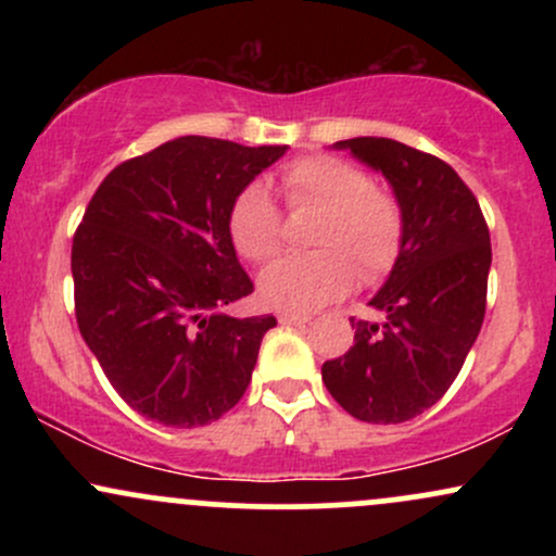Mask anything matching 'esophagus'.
Listing matches in <instances>:
<instances>
[{
    "label": "esophagus",
    "instance_id": "1",
    "mask_svg": "<svg viewBox=\"0 0 556 556\" xmlns=\"http://www.w3.org/2000/svg\"><path fill=\"white\" fill-rule=\"evenodd\" d=\"M311 316L308 314H295V311H282L279 314V324H308Z\"/></svg>",
    "mask_w": 556,
    "mask_h": 556
}]
</instances>
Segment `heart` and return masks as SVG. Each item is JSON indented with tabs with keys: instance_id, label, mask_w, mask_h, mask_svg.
Instances as JSON below:
<instances>
[{
	"instance_id": "b5f03b06",
	"label": "heart",
	"mask_w": 556,
	"mask_h": 556,
	"mask_svg": "<svg viewBox=\"0 0 556 556\" xmlns=\"http://www.w3.org/2000/svg\"><path fill=\"white\" fill-rule=\"evenodd\" d=\"M292 206H318L311 256L274 261L258 279L261 298L287 311H311L337 300L353 285L376 282L394 266L405 238L400 203L371 177L337 156H303L282 172ZM229 240L242 258L264 264L282 245V216L264 185H245L227 216Z\"/></svg>"
}]
</instances>
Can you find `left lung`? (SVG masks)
<instances>
[{
    "label": "left lung",
    "mask_w": 556,
    "mask_h": 556,
    "mask_svg": "<svg viewBox=\"0 0 556 556\" xmlns=\"http://www.w3.org/2000/svg\"><path fill=\"white\" fill-rule=\"evenodd\" d=\"M384 175L405 219L400 256L371 298L381 321H353L355 342L321 366L329 394L366 424H402L444 397L486 314L489 227L442 159L392 138L337 140Z\"/></svg>",
    "instance_id": "left-lung-1"
}]
</instances>
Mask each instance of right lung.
I'll return each mask as SVG.
<instances>
[{"instance_id":"obj_1","label":"right lung","mask_w":556,"mask_h":556,"mask_svg":"<svg viewBox=\"0 0 556 556\" xmlns=\"http://www.w3.org/2000/svg\"><path fill=\"white\" fill-rule=\"evenodd\" d=\"M287 146L182 136L114 167L73 238L75 318L110 384L140 416L193 429L238 405L274 316L229 240L235 195Z\"/></svg>"}]
</instances>
